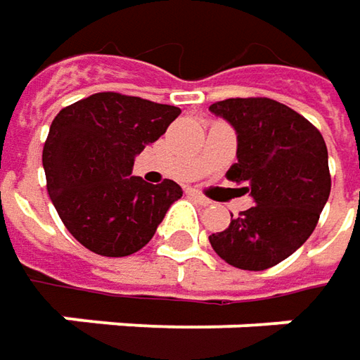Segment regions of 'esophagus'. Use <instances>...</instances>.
<instances>
[{
  "mask_svg": "<svg viewBox=\"0 0 360 360\" xmlns=\"http://www.w3.org/2000/svg\"><path fill=\"white\" fill-rule=\"evenodd\" d=\"M188 196L194 198V200L198 202V204H202V206H208V204H210V198H206V196L200 194L198 190H188Z\"/></svg>",
  "mask_w": 360,
  "mask_h": 360,
  "instance_id": "1",
  "label": "esophagus"
}]
</instances>
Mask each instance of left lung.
<instances>
[{"mask_svg": "<svg viewBox=\"0 0 360 360\" xmlns=\"http://www.w3.org/2000/svg\"><path fill=\"white\" fill-rule=\"evenodd\" d=\"M238 134V162L226 178L246 184L255 206L208 240L224 262L266 270L300 248L330 194L323 134L292 108L270 98H229L210 105Z\"/></svg>", "mask_w": 360, "mask_h": 360, "instance_id": "1", "label": "left lung"}]
</instances>
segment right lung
Wrapping results in <instances>:
<instances>
[{"mask_svg": "<svg viewBox=\"0 0 360 360\" xmlns=\"http://www.w3.org/2000/svg\"><path fill=\"white\" fill-rule=\"evenodd\" d=\"M178 116L176 105L100 91L53 118L41 154L48 194L82 246L128 256L152 240L182 188L174 180L148 184L131 166Z\"/></svg>", "mask_w": 360, "mask_h": 360, "instance_id": "obj_1", "label": "right lung"}]
</instances>
